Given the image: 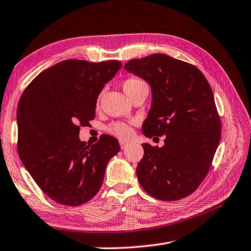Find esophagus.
<instances>
[{"instance_id":"1","label":"esophagus","mask_w":251,"mask_h":251,"mask_svg":"<svg viewBox=\"0 0 251 251\" xmlns=\"http://www.w3.org/2000/svg\"><path fill=\"white\" fill-rule=\"evenodd\" d=\"M120 145H121V148L122 149H125L127 147V145H128V143H126V141H124V140H121L120 141Z\"/></svg>"}]
</instances>
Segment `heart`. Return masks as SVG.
Returning a JSON list of instances; mask_svg holds the SVG:
<instances>
[{
	"instance_id": "obj_1",
	"label": "heart",
	"mask_w": 251,
	"mask_h": 251,
	"mask_svg": "<svg viewBox=\"0 0 251 251\" xmlns=\"http://www.w3.org/2000/svg\"><path fill=\"white\" fill-rule=\"evenodd\" d=\"M123 90L125 91V93L130 97L131 94L135 93L136 91L139 90L143 86H147L146 82L141 80L137 76H128L124 81H123ZM133 123H127V122H112L111 124L106 126V131L108 134H111L114 137L122 140H127L130 138V136L133 135V128H131Z\"/></svg>"
}]
</instances>
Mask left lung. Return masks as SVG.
<instances>
[{
    "label": "left lung",
    "mask_w": 251,
    "mask_h": 251,
    "mask_svg": "<svg viewBox=\"0 0 251 251\" xmlns=\"http://www.w3.org/2000/svg\"><path fill=\"white\" fill-rule=\"evenodd\" d=\"M125 69L151 86L144 135H166L161 148L143 144L144 157L136 170L139 183L161 201L189 197L208 173L221 139L211 85L197 67L163 53L133 59Z\"/></svg>",
    "instance_id": "obj_1"
}]
</instances>
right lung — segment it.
I'll return each instance as SVG.
<instances>
[{"label": "right lung", "instance_id": "add662e5", "mask_svg": "<svg viewBox=\"0 0 251 251\" xmlns=\"http://www.w3.org/2000/svg\"><path fill=\"white\" fill-rule=\"evenodd\" d=\"M122 62H58L27 85L17 106V151L43 192L59 204L79 206L101 189L116 138L102 135L92 146L79 139L80 126L95 117L104 84Z\"/></svg>", "mask_w": 251, "mask_h": 251}]
</instances>
